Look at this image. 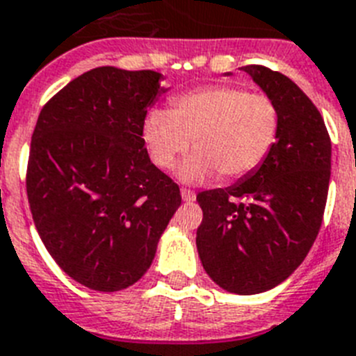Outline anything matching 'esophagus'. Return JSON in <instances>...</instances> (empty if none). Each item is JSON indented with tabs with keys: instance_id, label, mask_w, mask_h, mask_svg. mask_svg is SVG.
I'll list each match as a JSON object with an SVG mask.
<instances>
[{
	"instance_id": "1",
	"label": "esophagus",
	"mask_w": 356,
	"mask_h": 356,
	"mask_svg": "<svg viewBox=\"0 0 356 356\" xmlns=\"http://www.w3.org/2000/svg\"><path fill=\"white\" fill-rule=\"evenodd\" d=\"M181 197H183V201L193 202L195 201V192H193V190H188V188H181Z\"/></svg>"
}]
</instances>
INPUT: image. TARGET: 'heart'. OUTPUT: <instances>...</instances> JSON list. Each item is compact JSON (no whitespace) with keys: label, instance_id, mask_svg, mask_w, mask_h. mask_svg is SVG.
<instances>
[{"label":"heart","instance_id":"1","mask_svg":"<svg viewBox=\"0 0 356 356\" xmlns=\"http://www.w3.org/2000/svg\"><path fill=\"white\" fill-rule=\"evenodd\" d=\"M279 108L270 95L244 86L215 85L172 99L170 110H152L143 121V141L155 166L170 170L193 139L195 150L179 164L190 184L217 175L228 181L252 173L279 137Z\"/></svg>","mask_w":356,"mask_h":356}]
</instances>
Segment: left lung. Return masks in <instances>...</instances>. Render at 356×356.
I'll list each match as a JSON object with an SVG mask.
<instances>
[{"instance_id": "obj_1", "label": "left lung", "mask_w": 356, "mask_h": 356, "mask_svg": "<svg viewBox=\"0 0 356 356\" xmlns=\"http://www.w3.org/2000/svg\"><path fill=\"white\" fill-rule=\"evenodd\" d=\"M279 108L280 128L264 163L228 188L197 195V252L215 284L237 295L279 286L315 243L331 177V139L312 99L289 77L243 67Z\"/></svg>"}]
</instances>
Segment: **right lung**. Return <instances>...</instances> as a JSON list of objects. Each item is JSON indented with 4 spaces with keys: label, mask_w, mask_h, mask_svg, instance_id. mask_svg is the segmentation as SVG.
<instances>
[{
    "label": "right lung",
    "mask_w": 356,
    "mask_h": 356,
    "mask_svg": "<svg viewBox=\"0 0 356 356\" xmlns=\"http://www.w3.org/2000/svg\"><path fill=\"white\" fill-rule=\"evenodd\" d=\"M159 72L99 67L41 110L32 134L26 195L35 229L68 277L119 291L141 279L181 206L150 161L143 121L164 94Z\"/></svg>",
    "instance_id": "add662e5"
}]
</instances>
